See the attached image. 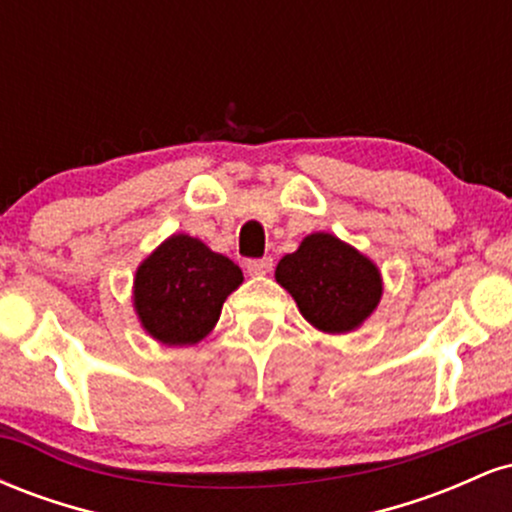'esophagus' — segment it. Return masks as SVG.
<instances>
[{
  "instance_id": "1",
  "label": "esophagus",
  "mask_w": 512,
  "mask_h": 512,
  "mask_svg": "<svg viewBox=\"0 0 512 512\" xmlns=\"http://www.w3.org/2000/svg\"><path fill=\"white\" fill-rule=\"evenodd\" d=\"M245 267H248V272L252 276H260V274L272 272L274 262H272V257H262V260H248V264H245Z\"/></svg>"
}]
</instances>
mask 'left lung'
<instances>
[{
    "mask_svg": "<svg viewBox=\"0 0 512 512\" xmlns=\"http://www.w3.org/2000/svg\"><path fill=\"white\" fill-rule=\"evenodd\" d=\"M274 276L305 320L330 334L361 327L383 296L378 267L332 233L305 236L296 252L281 257Z\"/></svg>",
    "mask_w": 512,
    "mask_h": 512,
    "instance_id": "obj_1",
    "label": "left lung"
}]
</instances>
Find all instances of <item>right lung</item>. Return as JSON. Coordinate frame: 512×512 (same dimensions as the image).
I'll return each mask as SVG.
<instances>
[{"label":"right lung","instance_id":"add662e5","mask_svg":"<svg viewBox=\"0 0 512 512\" xmlns=\"http://www.w3.org/2000/svg\"><path fill=\"white\" fill-rule=\"evenodd\" d=\"M243 284L236 262L209 250L202 240L170 236L139 264L134 310L156 342H202L219 322L223 301Z\"/></svg>","mask_w":512,"mask_h":512}]
</instances>
